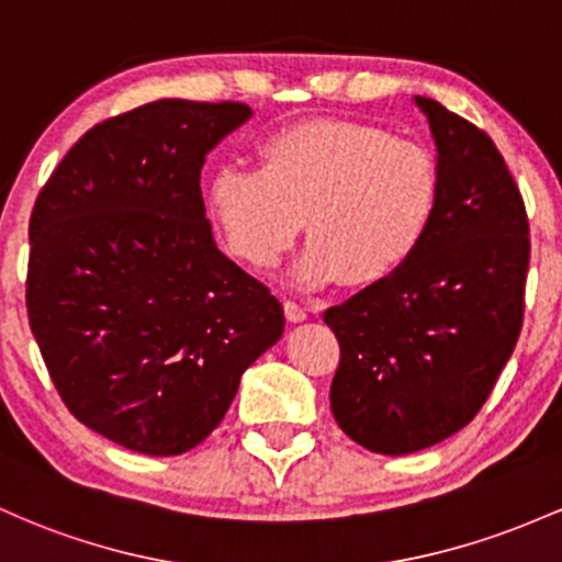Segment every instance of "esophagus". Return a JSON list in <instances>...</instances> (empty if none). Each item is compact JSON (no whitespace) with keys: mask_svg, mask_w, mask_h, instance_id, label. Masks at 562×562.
Here are the masks:
<instances>
[{"mask_svg":"<svg viewBox=\"0 0 562 562\" xmlns=\"http://www.w3.org/2000/svg\"><path fill=\"white\" fill-rule=\"evenodd\" d=\"M285 317L291 319V323H304V319L310 317V312L301 304H295V301H285Z\"/></svg>","mask_w":562,"mask_h":562,"instance_id":"obj_1","label":"esophagus"}]
</instances>
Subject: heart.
Segmentation results:
<instances>
[{"label":"heart","mask_w":562,"mask_h":562,"mask_svg":"<svg viewBox=\"0 0 562 562\" xmlns=\"http://www.w3.org/2000/svg\"><path fill=\"white\" fill-rule=\"evenodd\" d=\"M440 202L427 146L355 120L280 127L258 146V170L226 165L207 183L211 218L250 269H274L304 221L310 245L293 267L304 291L394 280L427 243Z\"/></svg>","instance_id":"1"}]
</instances>
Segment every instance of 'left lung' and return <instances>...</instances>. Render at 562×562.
<instances>
[{
	"label": "left lung",
	"mask_w": 562,
	"mask_h": 562,
	"mask_svg": "<svg viewBox=\"0 0 562 562\" xmlns=\"http://www.w3.org/2000/svg\"><path fill=\"white\" fill-rule=\"evenodd\" d=\"M435 140L442 202L411 267L325 312L341 344L330 408L355 442L403 456L477 416L522 325L528 221L493 140L413 95Z\"/></svg>",
	"instance_id": "8db88e82"
}]
</instances>
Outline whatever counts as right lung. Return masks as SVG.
<instances>
[{"mask_svg": "<svg viewBox=\"0 0 562 562\" xmlns=\"http://www.w3.org/2000/svg\"><path fill=\"white\" fill-rule=\"evenodd\" d=\"M245 103L162 98L88 131L36 196L29 325L85 427L146 456L200 446L285 330L282 304L215 245L205 157Z\"/></svg>", "mask_w": 562, "mask_h": 562, "instance_id": "right-lung-1", "label": "right lung"}]
</instances>
